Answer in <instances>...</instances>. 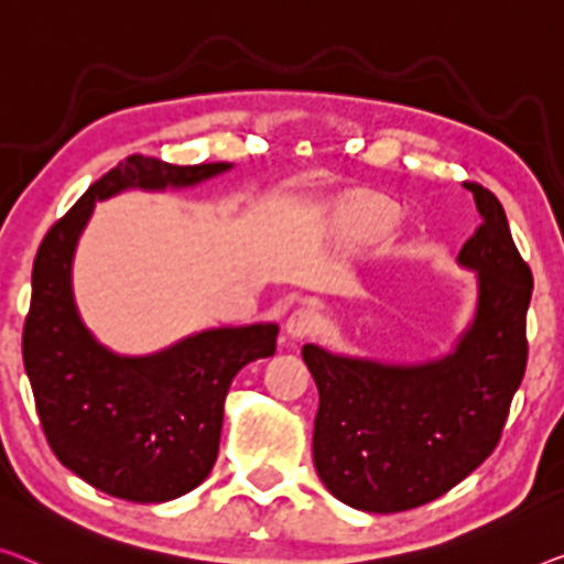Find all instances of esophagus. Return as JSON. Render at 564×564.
<instances>
[{
  "label": "esophagus",
  "instance_id": "34e87169",
  "mask_svg": "<svg viewBox=\"0 0 564 564\" xmlns=\"http://www.w3.org/2000/svg\"><path fill=\"white\" fill-rule=\"evenodd\" d=\"M316 326H318L316 311L308 306H301L289 316V322H285V332H289L291 339H304V336L316 332Z\"/></svg>",
  "mask_w": 564,
  "mask_h": 564
}]
</instances>
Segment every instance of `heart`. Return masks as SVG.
Listing matches in <instances>:
<instances>
[{
	"label": "heart",
	"instance_id": "b5f03b06",
	"mask_svg": "<svg viewBox=\"0 0 564 564\" xmlns=\"http://www.w3.org/2000/svg\"><path fill=\"white\" fill-rule=\"evenodd\" d=\"M355 223L362 230H377L388 223V213H382V209H359L355 215Z\"/></svg>",
	"mask_w": 564,
	"mask_h": 564
}]
</instances>
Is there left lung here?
<instances>
[{
  "instance_id": "8db88e82",
  "label": "left lung",
  "mask_w": 564,
  "mask_h": 564,
  "mask_svg": "<svg viewBox=\"0 0 564 564\" xmlns=\"http://www.w3.org/2000/svg\"><path fill=\"white\" fill-rule=\"evenodd\" d=\"M481 225L458 263L478 304L456 349L433 362L384 365L301 349L318 388L316 474L349 507L394 514L443 497L491 456L527 367L532 271L494 192L466 182Z\"/></svg>"
}]
</instances>
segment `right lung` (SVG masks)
<instances>
[{"instance_id": "obj_1", "label": "right lung", "mask_w": 564, "mask_h": 564, "mask_svg": "<svg viewBox=\"0 0 564 564\" xmlns=\"http://www.w3.org/2000/svg\"><path fill=\"white\" fill-rule=\"evenodd\" d=\"M230 166H176L133 154L90 184L40 242L22 359L42 431L65 468L116 499L172 501L205 481L232 377L273 355L279 326H223L156 355L119 357L96 341L75 308V246L96 199L133 187H192Z\"/></svg>"}]
</instances>
